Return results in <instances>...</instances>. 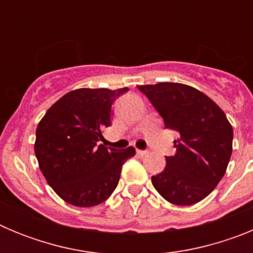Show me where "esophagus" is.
I'll return each instance as SVG.
<instances>
[{
	"mask_svg": "<svg viewBox=\"0 0 253 253\" xmlns=\"http://www.w3.org/2000/svg\"><path fill=\"white\" fill-rule=\"evenodd\" d=\"M148 153L147 151H142V149H137V154L138 156H140V157H143V156H146V154Z\"/></svg>",
	"mask_w": 253,
	"mask_h": 253,
	"instance_id": "1",
	"label": "esophagus"
}]
</instances>
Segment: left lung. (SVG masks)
Listing matches in <instances>:
<instances>
[{
	"instance_id": "1",
	"label": "left lung",
	"mask_w": 253,
	"mask_h": 253,
	"mask_svg": "<svg viewBox=\"0 0 253 253\" xmlns=\"http://www.w3.org/2000/svg\"><path fill=\"white\" fill-rule=\"evenodd\" d=\"M177 131L176 153L152 176L158 194L175 205H193L207 198L222 180L231 160L233 128L224 111L202 91L184 84L160 82L138 86Z\"/></svg>"
}]
</instances>
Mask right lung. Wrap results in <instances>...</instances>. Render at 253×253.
Wrapping results in <instances>:
<instances>
[{"label":"right lung","mask_w":253,"mask_h":253,"mask_svg":"<svg viewBox=\"0 0 253 253\" xmlns=\"http://www.w3.org/2000/svg\"><path fill=\"white\" fill-rule=\"evenodd\" d=\"M128 87L77 88L51 105L37 126L34 151L40 171L60 199L95 207L118 186L124 162L135 148L97 144L110 126L111 105Z\"/></svg>","instance_id":"1"}]
</instances>
